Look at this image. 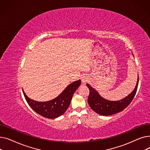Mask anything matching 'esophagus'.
<instances>
[{
  "instance_id": "esophagus-1",
  "label": "esophagus",
  "mask_w": 150,
  "mask_h": 150,
  "mask_svg": "<svg viewBox=\"0 0 150 150\" xmlns=\"http://www.w3.org/2000/svg\"><path fill=\"white\" fill-rule=\"evenodd\" d=\"M81 80H82V83L83 84H86V83H87L89 81V78L87 76H83L82 77V79Z\"/></svg>"
}]
</instances>
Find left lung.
I'll return each mask as SVG.
<instances>
[{
    "mask_svg": "<svg viewBox=\"0 0 150 150\" xmlns=\"http://www.w3.org/2000/svg\"><path fill=\"white\" fill-rule=\"evenodd\" d=\"M136 88L125 98L119 101H109L101 97L97 91L89 84H86L89 89L88 103L93 111L101 115H110L122 111L127 108L134 97L138 87L139 76Z\"/></svg>",
    "mask_w": 150,
    "mask_h": 150,
    "instance_id": "left-lung-1",
    "label": "left lung"
}]
</instances>
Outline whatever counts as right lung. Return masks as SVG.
Returning a JSON list of instances; mask_svg holds the SVG:
<instances>
[{
    "mask_svg": "<svg viewBox=\"0 0 150 150\" xmlns=\"http://www.w3.org/2000/svg\"><path fill=\"white\" fill-rule=\"evenodd\" d=\"M81 84L78 80L69 84L59 96L50 101L39 102L29 98L23 91V96L29 105L38 114L48 119H55L64 114L68 109L74 92Z\"/></svg>",
    "mask_w": 150,
    "mask_h": 150,
    "instance_id": "add662e5",
    "label": "right lung"
}]
</instances>
